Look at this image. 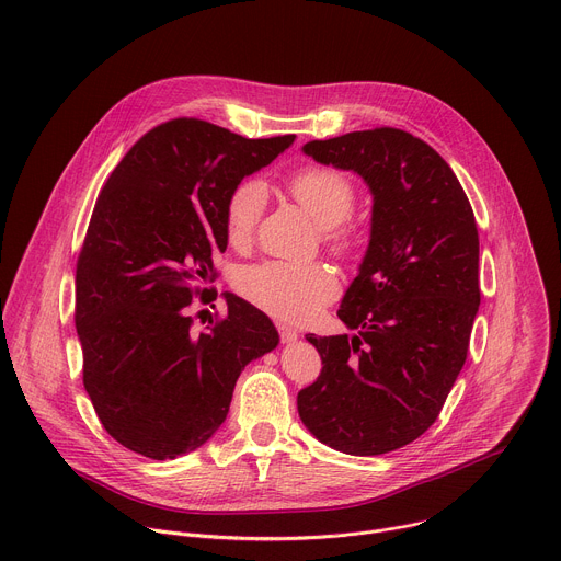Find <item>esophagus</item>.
Returning <instances> with one entry per match:
<instances>
[{
  "mask_svg": "<svg viewBox=\"0 0 561 561\" xmlns=\"http://www.w3.org/2000/svg\"><path fill=\"white\" fill-rule=\"evenodd\" d=\"M277 331H279V340H282L284 344H290V342H295V340H297V331H293L290 327L279 324V327H277Z\"/></svg>",
  "mask_w": 561,
  "mask_h": 561,
  "instance_id": "obj_1",
  "label": "esophagus"
}]
</instances>
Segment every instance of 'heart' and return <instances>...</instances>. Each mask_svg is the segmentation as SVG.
<instances>
[{
  "label": "heart",
  "instance_id": "1",
  "mask_svg": "<svg viewBox=\"0 0 561 561\" xmlns=\"http://www.w3.org/2000/svg\"><path fill=\"white\" fill-rule=\"evenodd\" d=\"M290 195L324 228V242L337 255L355 253L359 237L344 221L357 204L353 180L331 167H308L288 180ZM268 199L266 184L249 178L239 182L224 208V232L228 244L247 249L257 232ZM234 288L260 310L286 324H308L317 312L340 295L335 273L324 264L260 262L234 273Z\"/></svg>",
  "mask_w": 561,
  "mask_h": 561
}]
</instances>
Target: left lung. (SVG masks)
Returning <instances> with one entry per match:
<instances>
[{"instance_id": "left-lung-1", "label": "left lung", "mask_w": 561, "mask_h": 561, "mask_svg": "<svg viewBox=\"0 0 561 561\" xmlns=\"http://www.w3.org/2000/svg\"><path fill=\"white\" fill-rule=\"evenodd\" d=\"M304 152L364 178L373 226L337 310L357 335L306 337L322 373L297 392V411L335 450L390 453L435 424L466 362L482 299L474 215L442 154L407 130L312 139Z\"/></svg>"}]
</instances>
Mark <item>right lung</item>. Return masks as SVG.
Returning <instances> with one entry per match:
<instances>
[{
  "label": "right lung",
  "instance_id": "1",
  "mask_svg": "<svg viewBox=\"0 0 561 561\" xmlns=\"http://www.w3.org/2000/svg\"><path fill=\"white\" fill-rule=\"evenodd\" d=\"M293 139L178 117L139 137L104 184L77 257L75 327L93 409L128 450L175 459L199 448L226 420L239 373L277 346L271 319L242 297L226 293L228 314L202 333L188 308L213 299L230 191Z\"/></svg>",
  "mask_w": 561,
  "mask_h": 561
}]
</instances>
